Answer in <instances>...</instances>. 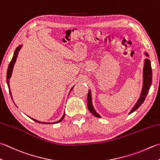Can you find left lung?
Masks as SVG:
<instances>
[{
	"label": "left lung",
	"mask_w": 160,
	"mask_h": 160,
	"mask_svg": "<svg viewBox=\"0 0 160 160\" xmlns=\"http://www.w3.org/2000/svg\"><path fill=\"white\" fill-rule=\"evenodd\" d=\"M146 56L148 57V54L147 52L145 53ZM143 87L142 90V93H141V95L138 101H137L135 105L134 106L133 108L131 109L130 112V114L132 113V112L137 110L141 105H142L143 101H145L146 97L148 94V91L150 87L151 86L152 84V68H151V61L149 60L148 59H146L144 61V67H143ZM87 108L91 113L93 114V115L96 117L101 118V116H100L96 110L93 108V106L92 105V93H91V91L89 90L88 92V96H87Z\"/></svg>",
	"instance_id": "obj_1"
}]
</instances>
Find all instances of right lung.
I'll return each instance as SVG.
<instances>
[{
  "instance_id": "right-lung-1",
  "label": "right lung",
  "mask_w": 160,
  "mask_h": 160,
  "mask_svg": "<svg viewBox=\"0 0 160 160\" xmlns=\"http://www.w3.org/2000/svg\"><path fill=\"white\" fill-rule=\"evenodd\" d=\"M21 47H22V45H19V46H18L17 47V48H16L15 51H14V52L13 58H12V60H11V62H10V63H9V66H8V72H7V84H8V88H9V94H10V96H11V97H12V93H11V91H10V88H9V79H10V78H11V76H12V70H13L14 65V64H15L16 60H17V55H18V52H19V51H20L21 48ZM73 87H74V86H73ZM73 87H72V88L71 89L70 92H71V90L73 89ZM70 92H69V93H70ZM12 101H13V100H12ZM64 117H65V112L64 113L63 116H62L60 119H59V120L58 121L53 122V123H50V122H42V121H37V120H36V119H34V118H30V117H29L31 118V119H32L33 121H34L35 122H37V123H43V124H51V123H52V124H53V123H59V122L62 121V120L64 119Z\"/></svg>"
}]
</instances>
